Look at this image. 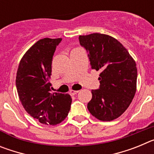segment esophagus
Listing matches in <instances>:
<instances>
[{
	"mask_svg": "<svg viewBox=\"0 0 154 154\" xmlns=\"http://www.w3.org/2000/svg\"><path fill=\"white\" fill-rule=\"evenodd\" d=\"M79 92L78 90H70L69 91V94H70L71 96H74L75 94H77Z\"/></svg>",
	"mask_w": 154,
	"mask_h": 154,
	"instance_id": "1",
	"label": "esophagus"
}]
</instances>
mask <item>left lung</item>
Wrapping results in <instances>:
<instances>
[{"label":"left lung","mask_w":154,"mask_h":154,"mask_svg":"<svg viewBox=\"0 0 154 154\" xmlns=\"http://www.w3.org/2000/svg\"><path fill=\"white\" fill-rule=\"evenodd\" d=\"M89 53L92 69L101 70L99 89L92 90L87 108L101 121L119 117L130 106L137 91V65L126 48L113 37L93 33L79 37Z\"/></svg>","instance_id":"left-lung-1"}]
</instances>
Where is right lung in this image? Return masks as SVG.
Here are the masks:
<instances>
[{
  "mask_svg": "<svg viewBox=\"0 0 154 154\" xmlns=\"http://www.w3.org/2000/svg\"><path fill=\"white\" fill-rule=\"evenodd\" d=\"M62 38L40 39L23 55L16 75V87L24 109L45 125H57L66 118L71 108L69 94L51 93L49 79L51 62Z\"/></svg>",
  "mask_w": 154,
  "mask_h": 154,
  "instance_id": "add662e5",
  "label": "right lung"
}]
</instances>
